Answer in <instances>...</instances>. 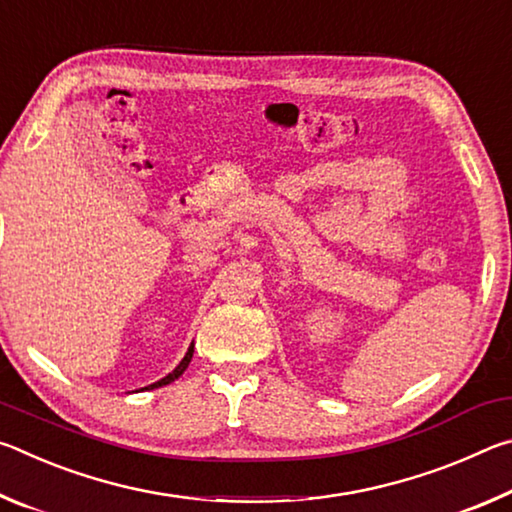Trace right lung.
Returning a JSON list of instances; mask_svg holds the SVG:
<instances>
[{"label":"right lung","mask_w":512,"mask_h":512,"mask_svg":"<svg viewBox=\"0 0 512 512\" xmlns=\"http://www.w3.org/2000/svg\"><path fill=\"white\" fill-rule=\"evenodd\" d=\"M192 357H194V343L189 345L187 348V354L183 357V361L178 363L176 368H173L167 377H162L160 381H155V384H151V386H144L142 391H153V388H160V386H167V384H171V381H176L180 375H183V372L187 370V366H189V361H192Z\"/></svg>","instance_id":"obj_1"}]
</instances>
